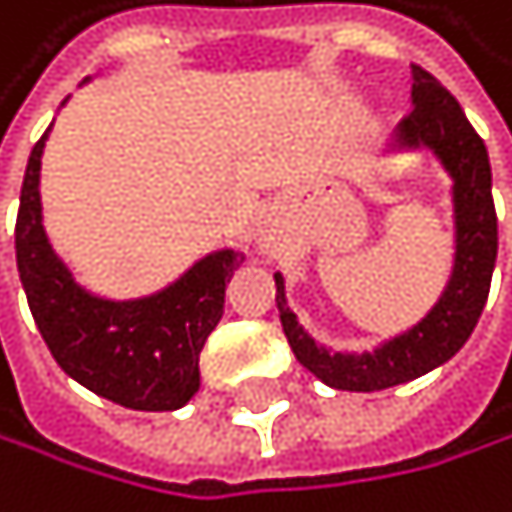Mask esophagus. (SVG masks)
Listing matches in <instances>:
<instances>
[{"label":"esophagus","mask_w":512,"mask_h":512,"mask_svg":"<svg viewBox=\"0 0 512 512\" xmlns=\"http://www.w3.org/2000/svg\"><path fill=\"white\" fill-rule=\"evenodd\" d=\"M258 248H261V254H273V251H277L280 248V239H277V232H273V229H261L258 232Z\"/></svg>","instance_id":"obj_1"}]
</instances>
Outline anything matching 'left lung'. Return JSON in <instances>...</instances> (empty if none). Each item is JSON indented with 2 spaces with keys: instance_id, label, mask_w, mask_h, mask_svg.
Here are the masks:
<instances>
[{
  "instance_id": "1",
  "label": "left lung",
  "mask_w": 512,
  "mask_h": 512,
  "mask_svg": "<svg viewBox=\"0 0 512 512\" xmlns=\"http://www.w3.org/2000/svg\"><path fill=\"white\" fill-rule=\"evenodd\" d=\"M396 150H431V157L450 176L453 267L444 292L437 295L425 318L374 349L336 352L299 324L286 302V277L273 273L283 333L295 359L333 390L374 393L441 368L466 346L488 302L497 261V213L491 198L488 147L475 135L450 90L418 65H412V112L396 125L387 144V153Z\"/></svg>"
}]
</instances>
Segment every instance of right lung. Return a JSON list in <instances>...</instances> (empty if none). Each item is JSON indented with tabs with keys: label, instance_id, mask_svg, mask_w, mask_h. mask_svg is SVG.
Instances as JSON below:
<instances>
[{
	"label": "right lung",
	"instance_id": "add662e5",
	"mask_svg": "<svg viewBox=\"0 0 512 512\" xmlns=\"http://www.w3.org/2000/svg\"><path fill=\"white\" fill-rule=\"evenodd\" d=\"M49 131L53 125L30 150L15 226L18 273L37 330L59 368L90 393L138 412L182 409L201 387V349L223 318L226 283L242 251H207L172 283L138 299L84 289L43 226L40 166Z\"/></svg>",
	"mask_w": 512,
	"mask_h": 512
}]
</instances>
